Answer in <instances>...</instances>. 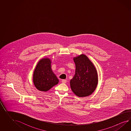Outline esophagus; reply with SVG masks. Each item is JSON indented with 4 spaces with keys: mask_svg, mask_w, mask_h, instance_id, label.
<instances>
[{
    "mask_svg": "<svg viewBox=\"0 0 131 131\" xmlns=\"http://www.w3.org/2000/svg\"><path fill=\"white\" fill-rule=\"evenodd\" d=\"M61 82L62 83H67V80H62V81H61Z\"/></svg>",
    "mask_w": 131,
    "mask_h": 131,
    "instance_id": "obj_1",
    "label": "esophagus"
}]
</instances>
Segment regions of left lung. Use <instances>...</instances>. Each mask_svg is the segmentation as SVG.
Wrapping results in <instances>:
<instances>
[{
    "instance_id": "1",
    "label": "left lung",
    "mask_w": 131,
    "mask_h": 131,
    "mask_svg": "<svg viewBox=\"0 0 131 131\" xmlns=\"http://www.w3.org/2000/svg\"><path fill=\"white\" fill-rule=\"evenodd\" d=\"M75 73L70 81L71 90L76 95L84 97L92 94L97 86L98 78L95 66L87 56L81 55L74 58Z\"/></svg>"
}]
</instances>
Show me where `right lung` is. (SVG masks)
<instances>
[{"label": "right lung", "mask_w": 131, "mask_h": 131, "mask_svg": "<svg viewBox=\"0 0 131 131\" xmlns=\"http://www.w3.org/2000/svg\"><path fill=\"white\" fill-rule=\"evenodd\" d=\"M33 81L36 88L47 91L59 83V80L51 69V61L49 59L40 60L34 73Z\"/></svg>", "instance_id": "right-lung-1"}]
</instances>
